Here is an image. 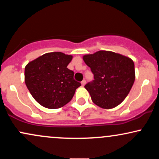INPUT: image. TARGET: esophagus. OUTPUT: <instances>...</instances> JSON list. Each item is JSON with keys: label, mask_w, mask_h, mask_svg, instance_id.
Returning <instances> with one entry per match:
<instances>
[{"label": "esophagus", "mask_w": 159, "mask_h": 159, "mask_svg": "<svg viewBox=\"0 0 159 159\" xmlns=\"http://www.w3.org/2000/svg\"><path fill=\"white\" fill-rule=\"evenodd\" d=\"M85 84H86V81L84 79L83 80V81H81V84H82V86H84L85 85Z\"/></svg>", "instance_id": "obj_1"}]
</instances>
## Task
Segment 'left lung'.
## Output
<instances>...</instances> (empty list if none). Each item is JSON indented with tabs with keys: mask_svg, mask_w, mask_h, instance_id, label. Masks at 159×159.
<instances>
[{
	"mask_svg": "<svg viewBox=\"0 0 159 159\" xmlns=\"http://www.w3.org/2000/svg\"><path fill=\"white\" fill-rule=\"evenodd\" d=\"M94 80L84 86L94 104L104 109L119 105L130 92L135 79L134 62L130 58L107 51L83 57Z\"/></svg>",
	"mask_w": 159,
	"mask_h": 159,
	"instance_id": "8db88e82",
	"label": "left lung"
}]
</instances>
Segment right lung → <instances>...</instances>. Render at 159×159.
I'll use <instances>...</instances> for the list:
<instances>
[{"label":"right lung","instance_id":"1","mask_svg":"<svg viewBox=\"0 0 159 159\" xmlns=\"http://www.w3.org/2000/svg\"><path fill=\"white\" fill-rule=\"evenodd\" d=\"M72 56L62 52L46 53L28 63L25 81L34 99L50 109L64 106L81 86L74 79V72L67 68Z\"/></svg>","mask_w":159,"mask_h":159}]
</instances>
